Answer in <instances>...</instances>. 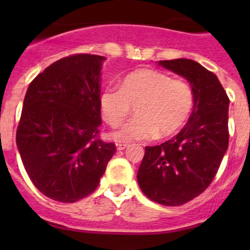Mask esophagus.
<instances>
[{
    "instance_id": "34e87169",
    "label": "esophagus",
    "mask_w": 250,
    "mask_h": 250,
    "mask_svg": "<svg viewBox=\"0 0 250 250\" xmlns=\"http://www.w3.org/2000/svg\"><path fill=\"white\" fill-rule=\"evenodd\" d=\"M116 146H117V150H118V151H122V150H125V148H127L128 146H129V145H128V144H122V143H118L117 145H116Z\"/></svg>"
}]
</instances>
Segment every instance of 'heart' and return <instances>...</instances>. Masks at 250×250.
I'll use <instances>...</instances> for the list:
<instances>
[{
	"instance_id": "1",
	"label": "heart",
	"mask_w": 250,
	"mask_h": 250,
	"mask_svg": "<svg viewBox=\"0 0 250 250\" xmlns=\"http://www.w3.org/2000/svg\"><path fill=\"white\" fill-rule=\"evenodd\" d=\"M193 103L188 83L152 69L130 72L121 88L107 85L99 98L103 120L112 127L122 123L135 106L137 117L111 134L116 143L123 144L173 135L188 122Z\"/></svg>"
}]
</instances>
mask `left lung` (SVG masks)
<instances>
[{"mask_svg":"<svg viewBox=\"0 0 250 250\" xmlns=\"http://www.w3.org/2000/svg\"><path fill=\"white\" fill-rule=\"evenodd\" d=\"M158 65L188 80L195 103L175 137L146 146L137 178L151 201L181 206L201 195L220 167L229 146L230 100L216 75L195 60H160Z\"/></svg>","mask_w":250,"mask_h":250,"instance_id":"8db88e82","label":"left lung"}]
</instances>
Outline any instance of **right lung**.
Here are the masks:
<instances>
[{
  "label": "right lung",
  "mask_w": 250,
  "mask_h": 250,
  "mask_svg": "<svg viewBox=\"0 0 250 250\" xmlns=\"http://www.w3.org/2000/svg\"><path fill=\"white\" fill-rule=\"evenodd\" d=\"M106 58L76 54L53 62L30 83L17 129V146L34 185L48 198L87 197L116 152L98 137L99 98Z\"/></svg>",
  "instance_id": "obj_1"
}]
</instances>
